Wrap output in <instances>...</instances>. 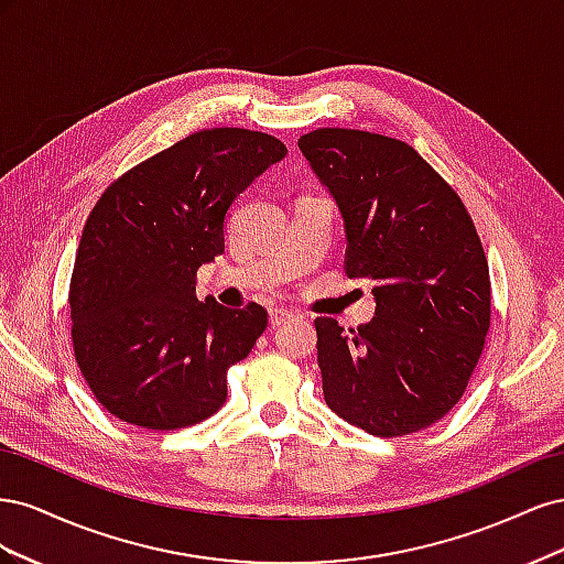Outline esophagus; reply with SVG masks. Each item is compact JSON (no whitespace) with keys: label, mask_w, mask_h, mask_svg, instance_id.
Segmentation results:
<instances>
[{"label":"esophagus","mask_w":564,"mask_h":564,"mask_svg":"<svg viewBox=\"0 0 564 564\" xmlns=\"http://www.w3.org/2000/svg\"><path fill=\"white\" fill-rule=\"evenodd\" d=\"M292 317H294V313H289V311H284V308L270 311V324H272V327H280V324H284L286 319H292Z\"/></svg>","instance_id":"34e87169"}]
</instances>
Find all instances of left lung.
Listing matches in <instances>:
<instances>
[{"label": "left lung", "mask_w": 564, "mask_h": 564, "mask_svg": "<svg viewBox=\"0 0 564 564\" xmlns=\"http://www.w3.org/2000/svg\"><path fill=\"white\" fill-rule=\"evenodd\" d=\"M299 148L346 226L348 278L373 282L377 317H317L324 402L379 437L437 423L464 398L491 319L487 256L466 204L404 141L324 127Z\"/></svg>", "instance_id": "obj_1"}]
</instances>
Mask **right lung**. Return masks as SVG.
<instances>
[{
    "instance_id": "1",
    "label": "right lung",
    "mask_w": 564,
    "mask_h": 564,
    "mask_svg": "<svg viewBox=\"0 0 564 564\" xmlns=\"http://www.w3.org/2000/svg\"><path fill=\"white\" fill-rule=\"evenodd\" d=\"M286 148L261 131L191 133L106 187L84 226L70 278L73 348L108 412L176 431L228 400V369L268 327L259 303L197 301V268L224 253L232 199Z\"/></svg>"
}]
</instances>
